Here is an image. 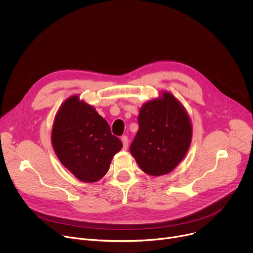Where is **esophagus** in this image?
I'll return each mask as SVG.
<instances>
[{
  "label": "esophagus",
  "instance_id": "obj_1",
  "mask_svg": "<svg viewBox=\"0 0 253 253\" xmlns=\"http://www.w3.org/2000/svg\"><path fill=\"white\" fill-rule=\"evenodd\" d=\"M121 141H122V143H123V149L126 150V149L128 148V141H129V140H128V137L125 136V135L122 136V137H121Z\"/></svg>",
  "mask_w": 253,
  "mask_h": 253
}]
</instances>
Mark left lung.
<instances>
[{"instance_id": "1", "label": "left lung", "mask_w": 253, "mask_h": 253, "mask_svg": "<svg viewBox=\"0 0 253 253\" xmlns=\"http://www.w3.org/2000/svg\"><path fill=\"white\" fill-rule=\"evenodd\" d=\"M138 124L130 152L140 168L153 176L172 171L184 158L192 137L191 123L181 104L165 92L162 99L142 106Z\"/></svg>"}]
</instances>
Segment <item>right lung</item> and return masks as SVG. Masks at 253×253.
<instances>
[{
	"mask_svg": "<svg viewBox=\"0 0 253 253\" xmlns=\"http://www.w3.org/2000/svg\"><path fill=\"white\" fill-rule=\"evenodd\" d=\"M52 143L61 163L84 182L101 179L123 146L95 108L77 96L67 99L58 111Z\"/></svg>",
	"mask_w": 253,
	"mask_h": 253,
	"instance_id": "obj_1",
	"label": "right lung"
}]
</instances>
